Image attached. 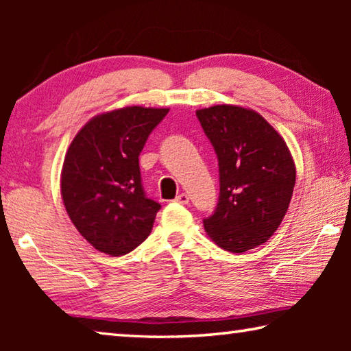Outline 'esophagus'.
I'll list each match as a JSON object with an SVG mask.
<instances>
[{
	"label": "esophagus",
	"mask_w": 351,
	"mask_h": 351,
	"mask_svg": "<svg viewBox=\"0 0 351 351\" xmlns=\"http://www.w3.org/2000/svg\"><path fill=\"white\" fill-rule=\"evenodd\" d=\"M175 203H178V204H189V195L187 193H180L175 198Z\"/></svg>",
	"instance_id": "esophagus-1"
}]
</instances>
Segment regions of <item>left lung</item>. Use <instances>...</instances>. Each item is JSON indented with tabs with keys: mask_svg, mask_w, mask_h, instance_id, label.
<instances>
[{
	"mask_svg": "<svg viewBox=\"0 0 351 351\" xmlns=\"http://www.w3.org/2000/svg\"><path fill=\"white\" fill-rule=\"evenodd\" d=\"M197 117L218 158L219 198L203 219L224 251L241 254L274 235L288 210L295 165L287 142L254 110L215 105Z\"/></svg>",
	"mask_w": 351,
	"mask_h": 351,
	"instance_id": "1",
	"label": "left lung"
}]
</instances>
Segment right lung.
Segmentation results:
<instances>
[{"label": "right lung", "instance_id": "obj_1", "mask_svg": "<svg viewBox=\"0 0 351 351\" xmlns=\"http://www.w3.org/2000/svg\"><path fill=\"white\" fill-rule=\"evenodd\" d=\"M169 108H125L85 123L64 156L62 198L80 235L112 257L138 247L161 204L145 197L139 154Z\"/></svg>", "mask_w": 351, "mask_h": 351}]
</instances>
